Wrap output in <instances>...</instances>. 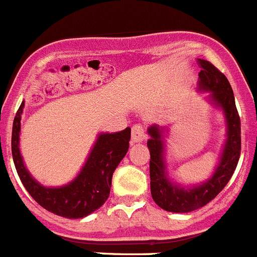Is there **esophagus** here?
I'll return each mask as SVG.
<instances>
[{
    "mask_svg": "<svg viewBox=\"0 0 257 257\" xmlns=\"http://www.w3.org/2000/svg\"><path fill=\"white\" fill-rule=\"evenodd\" d=\"M131 139L134 143H142L147 139V134H145L144 127L142 124H135L133 127V133H131Z\"/></svg>",
    "mask_w": 257,
    "mask_h": 257,
    "instance_id": "obj_1",
    "label": "esophagus"
}]
</instances>
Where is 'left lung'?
I'll list each match as a JSON object with an SVG mask.
<instances>
[{
  "instance_id": "1",
  "label": "left lung",
  "mask_w": 257,
  "mask_h": 257,
  "mask_svg": "<svg viewBox=\"0 0 257 257\" xmlns=\"http://www.w3.org/2000/svg\"><path fill=\"white\" fill-rule=\"evenodd\" d=\"M201 72L198 74V91L208 92L206 100L220 109L225 119L226 139L220 152L216 167L208 179L199 184L184 185L170 176L167 163L169 126L152 124L148 127L151 193L157 205L169 212L185 213L207 205L224 189L237 167L240 154V119L235 106L234 94L228 78L210 61L197 59Z\"/></svg>"
}]
</instances>
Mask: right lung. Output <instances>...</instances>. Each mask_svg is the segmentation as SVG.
Wrapping results in <instances>:
<instances>
[{
	"instance_id": "right-lung-1",
	"label": "right lung",
	"mask_w": 257,
	"mask_h": 257,
	"mask_svg": "<svg viewBox=\"0 0 257 257\" xmlns=\"http://www.w3.org/2000/svg\"><path fill=\"white\" fill-rule=\"evenodd\" d=\"M23 109L24 100L14 118L11 152L18 175L32 198L45 210L67 219H82L100 208L110 193L113 172L128 151L130 127L118 133L99 134L73 180L60 187H45L32 176L20 153Z\"/></svg>"
}]
</instances>
